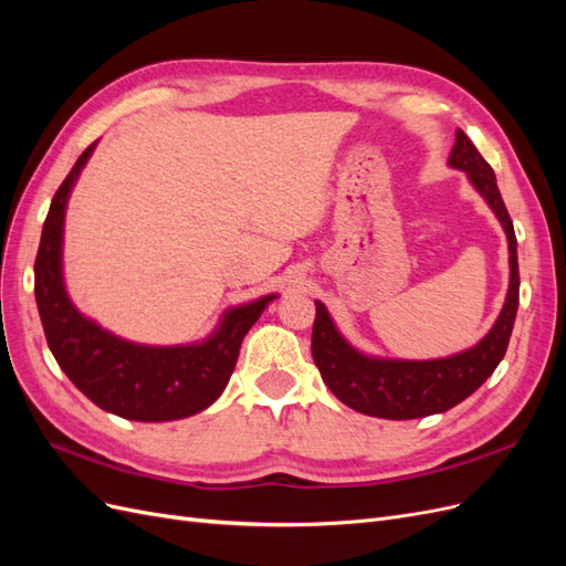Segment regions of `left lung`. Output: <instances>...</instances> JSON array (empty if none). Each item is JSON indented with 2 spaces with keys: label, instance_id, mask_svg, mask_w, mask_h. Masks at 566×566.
I'll list each match as a JSON object with an SVG mask.
<instances>
[{
  "label": "left lung",
  "instance_id": "left-lung-1",
  "mask_svg": "<svg viewBox=\"0 0 566 566\" xmlns=\"http://www.w3.org/2000/svg\"><path fill=\"white\" fill-rule=\"evenodd\" d=\"M449 165L468 175L470 184L489 202L507 235L510 287L503 312L486 337L479 339L468 352L432 358V361H399V358L366 356L354 349L335 328L325 304L316 302V321L312 331L314 364L335 397L358 413L387 420H413L443 413L482 387L505 356L520 304L515 227H512V219L505 210L491 165L462 129L455 132Z\"/></svg>",
  "mask_w": 566,
  "mask_h": 566
}]
</instances>
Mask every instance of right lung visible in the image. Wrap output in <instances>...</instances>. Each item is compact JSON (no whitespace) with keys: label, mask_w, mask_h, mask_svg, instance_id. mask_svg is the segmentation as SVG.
<instances>
[{"label":"right lung","mask_w":566,"mask_h":566,"mask_svg":"<svg viewBox=\"0 0 566 566\" xmlns=\"http://www.w3.org/2000/svg\"><path fill=\"white\" fill-rule=\"evenodd\" d=\"M94 148L96 142L77 158L44 219L35 260V300L46 345L84 397L113 416L139 422L196 416L224 391L243 337L276 295L233 306L208 339L179 347L136 345L82 316L63 283V221L67 198Z\"/></svg>","instance_id":"add662e5"}]
</instances>
